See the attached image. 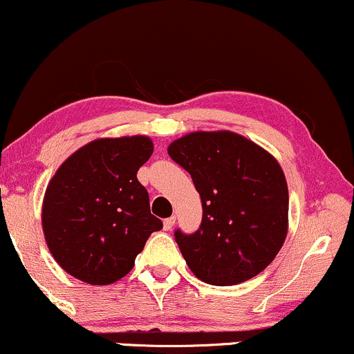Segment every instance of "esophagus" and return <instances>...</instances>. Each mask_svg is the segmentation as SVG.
<instances>
[{"mask_svg": "<svg viewBox=\"0 0 354 354\" xmlns=\"http://www.w3.org/2000/svg\"><path fill=\"white\" fill-rule=\"evenodd\" d=\"M174 223H176V218H174V216H171V218H168V219H165V221H163L165 231H171Z\"/></svg>", "mask_w": 354, "mask_h": 354, "instance_id": "34e87169", "label": "esophagus"}]
</instances>
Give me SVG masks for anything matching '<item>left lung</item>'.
<instances>
[{"label":"left lung","mask_w":354,"mask_h":354,"mask_svg":"<svg viewBox=\"0 0 354 354\" xmlns=\"http://www.w3.org/2000/svg\"><path fill=\"white\" fill-rule=\"evenodd\" d=\"M168 155L191 174L203 203L198 231L174 232L191 272L221 287L261 274L288 232V188L279 161L229 130L191 131L169 143Z\"/></svg>","instance_id":"obj_1"}]
</instances>
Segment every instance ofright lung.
<instances>
[{"instance_id": "1", "label": "right lung", "mask_w": 354, "mask_h": 354, "mask_svg": "<svg viewBox=\"0 0 354 354\" xmlns=\"http://www.w3.org/2000/svg\"><path fill=\"white\" fill-rule=\"evenodd\" d=\"M151 153L150 136L97 138L72 153L50 178L42 232L67 274L91 285L117 282L133 269L150 234L163 227L136 180Z\"/></svg>"}]
</instances>
